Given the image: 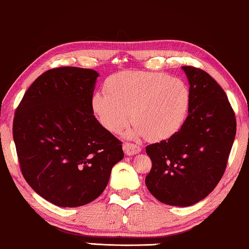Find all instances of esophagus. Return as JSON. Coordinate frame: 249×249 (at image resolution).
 <instances>
[{
    "mask_svg": "<svg viewBox=\"0 0 249 249\" xmlns=\"http://www.w3.org/2000/svg\"><path fill=\"white\" fill-rule=\"evenodd\" d=\"M123 150L126 156H134L141 152V148L136 144H132V143H124Z\"/></svg>",
    "mask_w": 249,
    "mask_h": 249,
    "instance_id": "1",
    "label": "esophagus"
}]
</instances>
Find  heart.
I'll list each match as a JSON object with an SVG mask.
<instances>
[{"label":"heart","instance_id":"obj_1","mask_svg":"<svg viewBox=\"0 0 249 249\" xmlns=\"http://www.w3.org/2000/svg\"><path fill=\"white\" fill-rule=\"evenodd\" d=\"M106 93L91 99L94 116L107 131L120 133L131 120V138L146 135L151 141L169 139L186 121L191 91L186 83L163 73L123 71L109 76Z\"/></svg>","mask_w":249,"mask_h":249}]
</instances>
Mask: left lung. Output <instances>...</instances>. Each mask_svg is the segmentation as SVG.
I'll return each mask as SVG.
<instances>
[{
  "mask_svg": "<svg viewBox=\"0 0 249 249\" xmlns=\"http://www.w3.org/2000/svg\"><path fill=\"white\" fill-rule=\"evenodd\" d=\"M191 91L188 116L176 134L150 144L145 185L164 204L191 206L221 179L236 136V117L223 89L203 70L181 66Z\"/></svg>",
  "mask_w": 249,
  "mask_h": 249,
  "instance_id": "1",
  "label": "left lung"
}]
</instances>
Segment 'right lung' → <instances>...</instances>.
I'll use <instances>...</instances> for the list:
<instances>
[{
  "label": "right lung",
  "instance_id": "1",
  "mask_svg": "<svg viewBox=\"0 0 249 249\" xmlns=\"http://www.w3.org/2000/svg\"><path fill=\"white\" fill-rule=\"evenodd\" d=\"M97 71L57 68L26 91L13 121L21 173L38 195L76 208L106 188L111 168L124 158L122 142L93 116Z\"/></svg>",
  "mask_w": 249,
  "mask_h": 249
}]
</instances>
